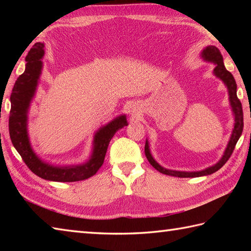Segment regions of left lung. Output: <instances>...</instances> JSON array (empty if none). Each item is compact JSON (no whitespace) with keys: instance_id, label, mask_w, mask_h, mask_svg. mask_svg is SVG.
I'll return each mask as SVG.
<instances>
[{"instance_id":"obj_1","label":"left lung","mask_w":251,"mask_h":251,"mask_svg":"<svg viewBox=\"0 0 251 251\" xmlns=\"http://www.w3.org/2000/svg\"><path fill=\"white\" fill-rule=\"evenodd\" d=\"M201 58L204 61L214 63L215 69L214 71H212V73H214V75L216 77L221 79L227 89L228 101H230V105H231L233 116H234V125H233V130L230 137V140L227 142V146L226 148L225 152H223V155L215 165H212V166H209L202 170H199V172H180V170L167 169L161 166V165H159L152 156L151 151H150V146H149V141L147 139L146 146H145V153L148 161L150 162V164L157 170V172L162 173L164 175L174 176V177H179V178H195V177H201V176H208V175L214 174L227 162V159L232 155L233 150L236 146L239 137L242 136L243 127H244V117H243L242 103L237 98V94H236L237 93L236 82L235 79H234L232 73L228 72L226 69L225 63H223V57L221 55L220 50H218L216 46H212V45L206 46L201 52Z\"/></svg>"}]
</instances>
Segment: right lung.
<instances>
[{
  "instance_id": "1",
  "label": "right lung",
  "mask_w": 251,
  "mask_h": 251,
  "mask_svg": "<svg viewBox=\"0 0 251 251\" xmlns=\"http://www.w3.org/2000/svg\"><path fill=\"white\" fill-rule=\"evenodd\" d=\"M45 44L37 42L25 57V72L16 81L10 95L9 136L16 150L26 166L36 176L57 182H74L88 179L98 172L103 164L108 146L115 132L128 125L126 115H119L101 126L95 132L92 153L86 162L74 165H52L42 159L32 149L28 132V114L31 102L36 94L40 76L43 70Z\"/></svg>"
}]
</instances>
